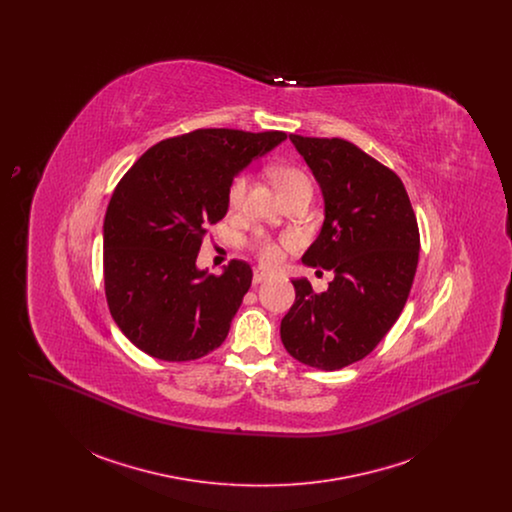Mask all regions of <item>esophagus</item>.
I'll use <instances>...</instances> for the list:
<instances>
[{"mask_svg": "<svg viewBox=\"0 0 512 512\" xmlns=\"http://www.w3.org/2000/svg\"><path fill=\"white\" fill-rule=\"evenodd\" d=\"M268 278H270V274L265 272L263 268H255L253 270V284H261V282H265Z\"/></svg>", "mask_w": 512, "mask_h": 512, "instance_id": "obj_1", "label": "esophagus"}]
</instances>
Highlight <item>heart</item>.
<instances>
[{
	"label": "heart",
	"mask_w": 512,
	"mask_h": 512,
	"mask_svg": "<svg viewBox=\"0 0 512 512\" xmlns=\"http://www.w3.org/2000/svg\"><path fill=\"white\" fill-rule=\"evenodd\" d=\"M272 180H274V184L278 186L280 194L284 195V197L293 194V192H297V190H301V188L311 186L307 174L301 171V169H297V167H290V165H286V167H276V169L272 171ZM245 186H247V178H245L244 174L238 176V178L232 182L230 195H228L230 207H238V205L242 203L245 194ZM255 247H257V253H259V257H261L263 263H267V265H278V263H280V259H282V247L276 244V242H272V240H268V238H257Z\"/></svg>",
	"instance_id": "1"
}]
</instances>
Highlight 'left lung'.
<instances>
[{
  "label": "left lung",
  "mask_w": 512,
  "mask_h": 512,
  "mask_svg": "<svg viewBox=\"0 0 512 512\" xmlns=\"http://www.w3.org/2000/svg\"><path fill=\"white\" fill-rule=\"evenodd\" d=\"M317 178L324 222L301 261L334 270L328 290L292 280L295 303L280 338L303 365L338 370L366 357L401 315L413 286L420 236L401 178L340 138L290 134Z\"/></svg>",
  "instance_id": "left-lung-1"
}]
</instances>
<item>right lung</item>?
<instances>
[{"mask_svg":"<svg viewBox=\"0 0 512 512\" xmlns=\"http://www.w3.org/2000/svg\"><path fill=\"white\" fill-rule=\"evenodd\" d=\"M286 138L201 128L149 147L122 176L103 220V280L111 317L138 349L180 363L226 340L253 272L234 259L209 274L197 253L234 178Z\"/></svg>","mask_w":512,"mask_h":512,"instance_id":"right-lung-1","label":"right lung"}]
</instances>
